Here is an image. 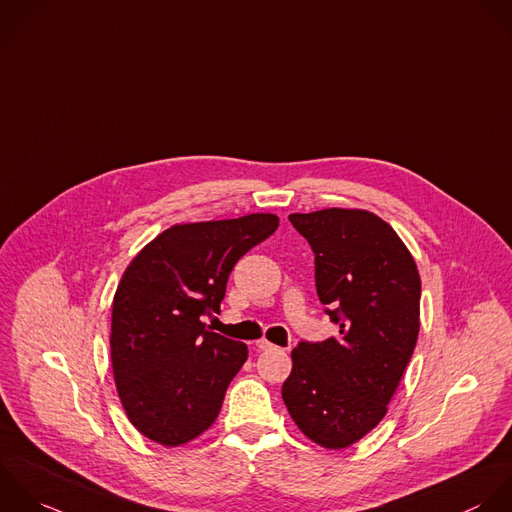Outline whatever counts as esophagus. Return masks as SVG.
Returning <instances> with one entry per match:
<instances>
[{"label":"esophagus","mask_w":512,"mask_h":512,"mask_svg":"<svg viewBox=\"0 0 512 512\" xmlns=\"http://www.w3.org/2000/svg\"><path fill=\"white\" fill-rule=\"evenodd\" d=\"M257 349H261V351H273V349H277L273 343H269L267 339H261V341H257Z\"/></svg>","instance_id":"1"}]
</instances>
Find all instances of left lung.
<instances>
[{"instance_id":"left-lung-1","label":"left lung","mask_w":512,"mask_h":512,"mask_svg":"<svg viewBox=\"0 0 512 512\" xmlns=\"http://www.w3.org/2000/svg\"><path fill=\"white\" fill-rule=\"evenodd\" d=\"M315 253L317 295L339 335L299 343L283 401L305 437L347 449L369 435L413 357L421 329V277L397 231L367 209L291 213Z\"/></svg>"}]
</instances>
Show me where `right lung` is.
Here are the masks:
<instances>
[{
  "label": "right lung",
  "instance_id": "right-lung-1",
  "mask_svg": "<svg viewBox=\"0 0 512 512\" xmlns=\"http://www.w3.org/2000/svg\"><path fill=\"white\" fill-rule=\"evenodd\" d=\"M279 227L273 213L173 225L127 265L111 303V369L129 423L179 447L217 419L247 345L205 327L235 263Z\"/></svg>",
  "mask_w": 512,
  "mask_h": 512
}]
</instances>
